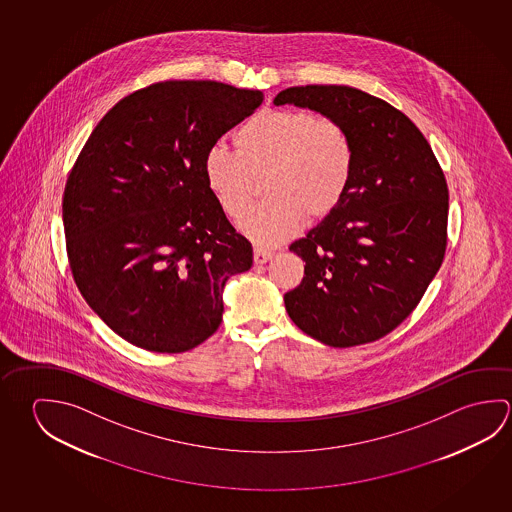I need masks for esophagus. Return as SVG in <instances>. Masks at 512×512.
Instances as JSON below:
<instances>
[{
  "label": "esophagus",
  "instance_id": "34e87169",
  "mask_svg": "<svg viewBox=\"0 0 512 512\" xmlns=\"http://www.w3.org/2000/svg\"><path fill=\"white\" fill-rule=\"evenodd\" d=\"M273 255H275V252L269 250V248H264V246H255V250H253L255 264H266L268 260L273 259Z\"/></svg>",
  "mask_w": 512,
  "mask_h": 512
}]
</instances>
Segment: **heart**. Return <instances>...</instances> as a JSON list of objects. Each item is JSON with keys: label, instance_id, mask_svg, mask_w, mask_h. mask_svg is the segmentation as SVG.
Masks as SVG:
<instances>
[{"label": "heart", "instance_id": "obj_1", "mask_svg": "<svg viewBox=\"0 0 512 512\" xmlns=\"http://www.w3.org/2000/svg\"><path fill=\"white\" fill-rule=\"evenodd\" d=\"M235 151L221 144L203 158L205 183L228 216L246 207L253 178L264 174L259 205L237 226L262 244L295 232L305 216L322 219L345 198L354 174L349 133L334 118L304 109H269L235 131Z\"/></svg>", "mask_w": 512, "mask_h": 512}]
</instances>
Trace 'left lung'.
Listing matches in <instances>:
<instances>
[{"instance_id":"left-lung-1","label":"left lung","mask_w":512,"mask_h":512,"mask_svg":"<svg viewBox=\"0 0 512 512\" xmlns=\"http://www.w3.org/2000/svg\"><path fill=\"white\" fill-rule=\"evenodd\" d=\"M293 104L345 127L354 174L338 208L289 246L305 262L284 295L298 329L329 347L394 331L437 275L448 230V185L428 140L399 109L349 86H295Z\"/></svg>"}]
</instances>
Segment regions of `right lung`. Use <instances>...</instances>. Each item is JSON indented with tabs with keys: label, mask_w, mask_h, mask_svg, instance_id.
Masks as SVG:
<instances>
[{
	"label": "right lung",
	"mask_w": 512,
	"mask_h": 512,
	"mask_svg": "<svg viewBox=\"0 0 512 512\" xmlns=\"http://www.w3.org/2000/svg\"><path fill=\"white\" fill-rule=\"evenodd\" d=\"M262 100L223 82H156L109 109L82 147L63 199L70 268L91 309L136 347H198L223 320L228 278L252 268L203 158Z\"/></svg>",
	"instance_id": "add662e5"
}]
</instances>
